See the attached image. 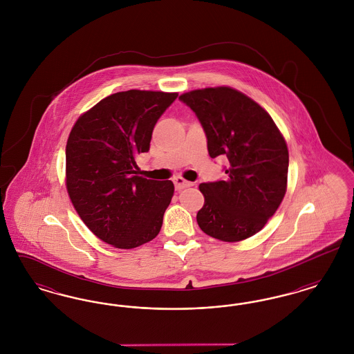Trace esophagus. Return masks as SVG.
<instances>
[{"label": "esophagus", "mask_w": 354, "mask_h": 354, "mask_svg": "<svg viewBox=\"0 0 354 354\" xmlns=\"http://www.w3.org/2000/svg\"><path fill=\"white\" fill-rule=\"evenodd\" d=\"M174 185H175V188H176L178 191H182V189H185L187 187H191L192 183L188 182V180H185L182 176H176V178H174Z\"/></svg>", "instance_id": "obj_1"}]
</instances>
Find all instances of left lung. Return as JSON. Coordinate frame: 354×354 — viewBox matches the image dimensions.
Segmentation results:
<instances>
[{"instance_id":"8db88e82","label":"left lung","mask_w":354,"mask_h":354,"mask_svg":"<svg viewBox=\"0 0 354 354\" xmlns=\"http://www.w3.org/2000/svg\"><path fill=\"white\" fill-rule=\"evenodd\" d=\"M179 100L199 119L211 158L225 156L227 179L199 185L204 205L196 220L204 234L240 241L257 234L283 202L289 155L270 114L232 87H207Z\"/></svg>"}]
</instances>
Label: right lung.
<instances>
[{
  "mask_svg": "<svg viewBox=\"0 0 354 354\" xmlns=\"http://www.w3.org/2000/svg\"><path fill=\"white\" fill-rule=\"evenodd\" d=\"M178 93L129 90L82 114L66 145V188L88 230L131 250L159 234L174 195L171 180L138 176L136 156L150 150L152 130Z\"/></svg>",
  "mask_w": 354,
  "mask_h": 354,
  "instance_id": "add662e5",
  "label": "right lung"
}]
</instances>
